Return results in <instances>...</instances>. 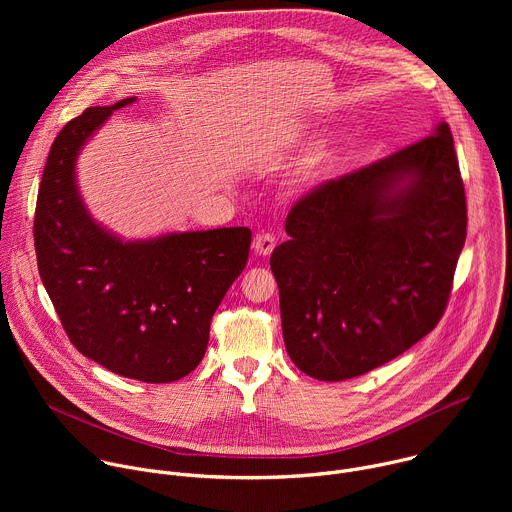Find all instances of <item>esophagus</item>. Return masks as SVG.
Returning <instances> with one entry per match:
<instances>
[{
	"instance_id": "esophagus-1",
	"label": "esophagus",
	"mask_w": 512,
	"mask_h": 512,
	"mask_svg": "<svg viewBox=\"0 0 512 512\" xmlns=\"http://www.w3.org/2000/svg\"><path fill=\"white\" fill-rule=\"evenodd\" d=\"M253 249L257 255H269L275 249V235L271 233H259L253 241Z\"/></svg>"
}]
</instances>
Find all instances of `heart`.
Listing matches in <instances>:
<instances>
[{
	"label": "heart",
	"mask_w": 512,
	"mask_h": 512,
	"mask_svg": "<svg viewBox=\"0 0 512 512\" xmlns=\"http://www.w3.org/2000/svg\"><path fill=\"white\" fill-rule=\"evenodd\" d=\"M312 133H314V125L308 123V125H302L294 137H291V141L294 143H308L312 139ZM334 148L330 143H320L316 145L314 150L308 152V156L302 160V164L289 174L287 178V188L291 190H302V188H308L312 184H316L320 180V176H324V172L330 168L332 160H334Z\"/></svg>",
	"instance_id": "heart-1"
}]
</instances>
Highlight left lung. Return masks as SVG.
Masks as SVG:
<instances>
[{"mask_svg": "<svg viewBox=\"0 0 512 512\" xmlns=\"http://www.w3.org/2000/svg\"><path fill=\"white\" fill-rule=\"evenodd\" d=\"M466 225L446 121L300 198L271 255L291 362L346 381L409 350L446 312Z\"/></svg>", "mask_w": 512, "mask_h": 512, "instance_id": "1", "label": "left lung"}]
</instances>
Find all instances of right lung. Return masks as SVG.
Here are the masks:
<instances>
[{"label": "right lung", "mask_w": 512, "mask_h": 512, "mask_svg": "<svg viewBox=\"0 0 512 512\" xmlns=\"http://www.w3.org/2000/svg\"><path fill=\"white\" fill-rule=\"evenodd\" d=\"M133 101L89 107L56 135L38 188L34 247L60 324L81 354L127 379L172 383L200 364L210 320L247 265L251 231L121 241L93 221L77 158L111 113Z\"/></svg>", "instance_id": "right-lung-1"}]
</instances>
